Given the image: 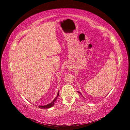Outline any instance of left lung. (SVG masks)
<instances>
[{
    "instance_id": "8db88e82",
    "label": "left lung",
    "mask_w": 130,
    "mask_h": 130,
    "mask_svg": "<svg viewBox=\"0 0 130 130\" xmlns=\"http://www.w3.org/2000/svg\"><path fill=\"white\" fill-rule=\"evenodd\" d=\"M77 92H78V93H80V94H81V95H82V94H81V93L80 92H78V91H77Z\"/></svg>"
}]
</instances>
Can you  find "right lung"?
Masks as SVG:
<instances>
[{
    "label": "right lung",
    "instance_id": "obj_1",
    "mask_svg": "<svg viewBox=\"0 0 130 130\" xmlns=\"http://www.w3.org/2000/svg\"><path fill=\"white\" fill-rule=\"evenodd\" d=\"M58 95H59V91H58V93H57V96L55 97V99H54V100L52 102V103H50L49 104H48V105H45V106H38V107H39V108H44V109H45V108H49L52 107V106H54L55 101L56 100L57 98V97L58 96Z\"/></svg>",
    "mask_w": 130,
    "mask_h": 130
}]
</instances>
